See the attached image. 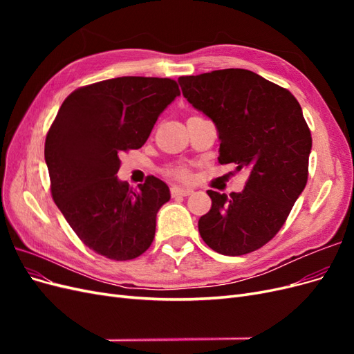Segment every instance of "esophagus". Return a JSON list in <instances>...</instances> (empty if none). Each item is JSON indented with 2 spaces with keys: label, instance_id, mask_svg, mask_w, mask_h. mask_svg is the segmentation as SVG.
Here are the masks:
<instances>
[{
  "label": "esophagus",
  "instance_id": "34e87169",
  "mask_svg": "<svg viewBox=\"0 0 354 354\" xmlns=\"http://www.w3.org/2000/svg\"><path fill=\"white\" fill-rule=\"evenodd\" d=\"M192 194H194V190L187 187H178V186L171 187V195L173 196H189Z\"/></svg>",
  "mask_w": 354,
  "mask_h": 354
}]
</instances>
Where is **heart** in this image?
I'll use <instances>...</instances> for the list:
<instances>
[{
    "mask_svg": "<svg viewBox=\"0 0 354 354\" xmlns=\"http://www.w3.org/2000/svg\"><path fill=\"white\" fill-rule=\"evenodd\" d=\"M165 174L171 178H176L180 181H189L192 178L190 169L186 165H174L165 169Z\"/></svg>",
    "mask_w": 354,
    "mask_h": 354,
    "instance_id": "heart-1",
    "label": "heart"
}]
</instances>
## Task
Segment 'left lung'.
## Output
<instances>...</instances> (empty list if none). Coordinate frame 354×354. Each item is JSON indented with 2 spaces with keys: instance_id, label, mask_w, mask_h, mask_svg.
I'll return each instance as SVG.
<instances>
[{
  "instance_id": "obj_1",
  "label": "left lung",
  "mask_w": 354,
  "mask_h": 354,
  "mask_svg": "<svg viewBox=\"0 0 354 354\" xmlns=\"http://www.w3.org/2000/svg\"><path fill=\"white\" fill-rule=\"evenodd\" d=\"M178 82L187 102L217 127L218 162L250 171L241 194L207 192L212 205L198 221L201 238L223 255L259 250L281 230L307 183L312 134L301 106L286 88L246 69Z\"/></svg>"
}]
</instances>
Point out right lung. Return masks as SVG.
Here are the masks:
<instances>
[{"label": "right lung", "mask_w": 354, "mask_h": 354, "mask_svg": "<svg viewBox=\"0 0 354 354\" xmlns=\"http://www.w3.org/2000/svg\"><path fill=\"white\" fill-rule=\"evenodd\" d=\"M180 95L169 78L121 77L72 91L46 137L53 201L85 246L106 259H137L152 245L169 189L153 176L137 190L118 180L120 156L140 149Z\"/></svg>", "instance_id": "add662e5"}]
</instances>
